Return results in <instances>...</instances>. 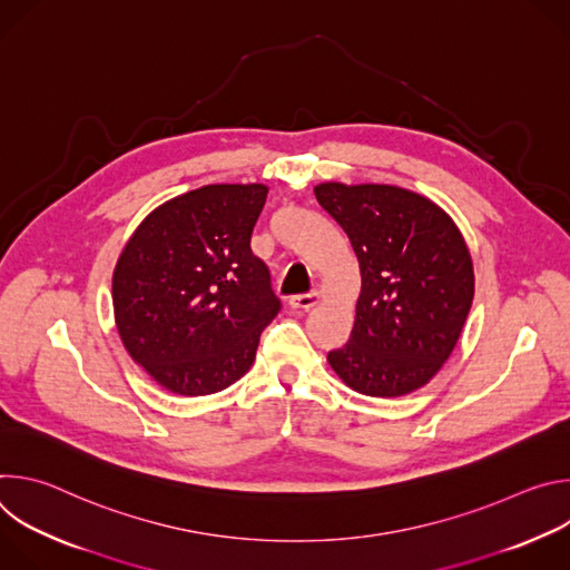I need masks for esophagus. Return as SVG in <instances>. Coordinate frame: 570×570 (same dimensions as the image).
Wrapping results in <instances>:
<instances>
[{
	"label": "esophagus",
	"mask_w": 570,
	"mask_h": 570,
	"mask_svg": "<svg viewBox=\"0 0 570 570\" xmlns=\"http://www.w3.org/2000/svg\"><path fill=\"white\" fill-rule=\"evenodd\" d=\"M317 302H320V293H317V291H311V293H302V295H293V297H291V306H293V308H304V311L313 308Z\"/></svg>",
	"instance_id": "esophagus-1"
}]
</instances>
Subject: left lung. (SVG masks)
Returning a JSON list of instances; mask_svg holds the SVG:
<instances>
[{
	"mask_svg": "<svg viewBox=\"0 0 570 570\" xmlns=\"http://www.w3.org/2000/svg\"><path fill=\"white\" fill-rule=\"evenodd\" d=\"M320 207L350 236L361 297L350 343L330 352L356 392L401 396L451 356L473 299V264L446 212L392 185L315 187Z\"/></svg>",
	"mask_w": 570,
	"mask_h": 570,
	"instance_id": "obj_1",
	"label": "left lung"
}]
</instances>
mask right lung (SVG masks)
<instances>
[{
  "mask_svg": "<svg viewBox=\"0 0 570 570\" xmlns=\"http://www.w3.org/2000/svg\"><path fill=\"white\" fill-rule=\"evenodd\" d=\"M264 185H207L150 212L112 275L124 347L161 387L183 396L225 390L255 361L279 313L250 236Z\"/></svg>",
  "mask_w": 570,
  "mask_h": 570,
  "instance_id": "add662e5",
  "label": "right lung"
}]
</instances>
